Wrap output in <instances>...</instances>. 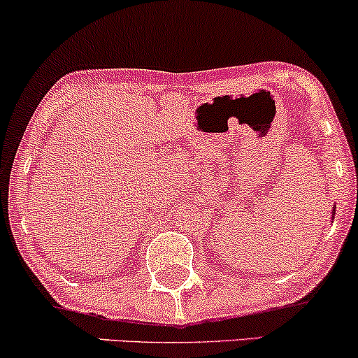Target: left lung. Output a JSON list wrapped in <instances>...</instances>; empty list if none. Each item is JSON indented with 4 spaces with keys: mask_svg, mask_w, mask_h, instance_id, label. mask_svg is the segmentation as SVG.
<instances>
[{
    "mask_svg": "<svg viewBox=\"0 0 358 358\" xmlns=\"http://www.w3.org/2000/svg\"><path fill=\"white\" fill-rule=\"evenodd\" d=\"M334 213H335V212H334Z\"/></svg>",
    "mask_w": 358,
    "mask_h": 358,
    "instance_id": "1",
    "label": "left lung"
}]
</instances>
